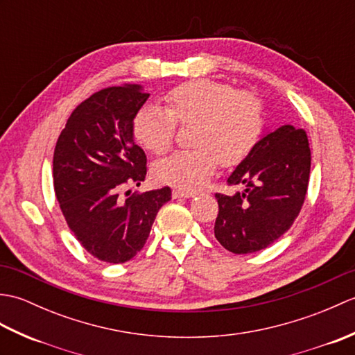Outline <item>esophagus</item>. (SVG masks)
Here are the masks:
<instances>
[{
	"mask_svg": "<svg viewBox=\"0 0 355 355\" xmlns=\"http://www.w3.org/2000/svg\"><path fill=\"white\" fill-rule=\"evenodd\" d=\"M197 192H192V191H184V189H173L172 191V197L173 198H191L195 197Z\"/></svg>",
	"mask_w": 355,
	"mask_h": 355,
	"instance_id": "obj_1",
	"label": "esophagus"
}]
</instances>
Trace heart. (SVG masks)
<instances>
[{"label":"heart","instance_id":"1","mask_svg":"<svg viewBox=\"0 0 355 355\" xmlns=\"http://www.w3.org/2000/svg\"><path fill=\"white\" fill-rule=\"evenodd\" d=\"M166 110L145 105L134 117V137L153 154L169 150L177 122L193 123L192 145L157 162L158 182L195 189L212 177L218 163L235 166L252 153L263 130L259 97L225 84L198 79L184 82L164 96Z\"/></svg>","mask_w":355,"mask_h":355}]
</instances>
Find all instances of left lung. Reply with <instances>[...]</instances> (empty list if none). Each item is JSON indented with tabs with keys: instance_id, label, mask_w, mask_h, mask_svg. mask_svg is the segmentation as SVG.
<instances>
[{
	"instance_id": "left-lung-1",
	"label": "left lung",
	"mask_w": 355,
	"mask_h": 355,
	"mask_svg": "<svg viewBox=\"0 0 355 355\" xmlns=\"http://www.w3.org/2000/svg\"><path fill=\"white\" fill-rule=\"evenodd\" d=\"M311 150L306 132L284 125L263 134L227 178L241 191L215 193V238L229 252L247 254L273 244L288 230L305 201Z\"/></svg>"
}]
</instances>
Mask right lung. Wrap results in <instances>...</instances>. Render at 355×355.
<instances>
[{
	"label": "right lung",
	"mask_w": 355,
	"mask_h": 355,
	"mask_svg": "<svg viewBox=\"0 0 355 355\" xmlns=\"http://www.w3.org/2000/svg\"><path fill=\"white\" fill-rule=\"evenodd\" d=\"M149 94L140 85L103 88L78 105L53 155L59 207L85 250L108 263L137 254L157 212L171 200L168 186L143 193L127 191L146 177V155L134 141L132 122Z\"/></svg>",
	"instance_id": "add662e5"
}]
</instances>
